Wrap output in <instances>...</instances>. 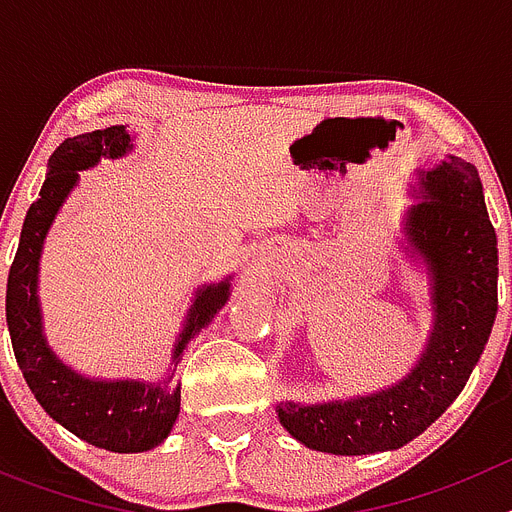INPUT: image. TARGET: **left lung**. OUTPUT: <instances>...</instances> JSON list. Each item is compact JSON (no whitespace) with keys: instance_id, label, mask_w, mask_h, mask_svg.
<instances>
[{"instance_id":"1","label":"left lung","mask_w":512,"mask_h":512,"mask_svg":"<svg viewBox=\"0 0 512 512\" xmlns=\"http://www.w3.org/2000/svg\"><path fill=\"white\" fill-rule=\"evenodd\" d=\"M402 215L408 256L428 277L431 330L400 382L348 400L279 402V423L312 451L338 456L400 449L446 413L485 351L497 315V235L472 164L446 156L418 169Z\"/></svg>"}]
</instances>
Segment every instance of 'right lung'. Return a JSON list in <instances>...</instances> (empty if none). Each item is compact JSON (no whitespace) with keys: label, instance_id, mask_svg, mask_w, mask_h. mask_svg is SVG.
I'll return each instance as SVG.
<instances>
[{"label":"right lung","instance_id":"add662e5","mask_svg":"<svg viewBox=\"0 0 512 512\" xmlns=\"http://www.w3.org/2000/svg\"><path fill=\"white\" fill-rule=\"evenodd\" d=\"M133 151L125 125L66 138L48 161V176L38 200L22 223L20 246L7 277V328L15 359L40 408L66 431L117 454L156 449L174 428L182 405V384L171 387L184 348L212 323L230 297V279L202 284L194 292L182 330L171 351V372L158 382L140 379H97L71 369L56 356L43 333L38 297L40 253L58 210L79 184V171L99 164V158H122Z\"/></svg>","mask_w":512,"mask_h":512}]
</instances>
